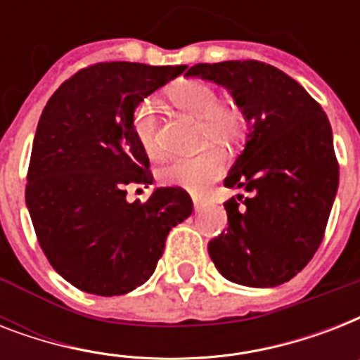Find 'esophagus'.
Listing matches in <instances>:
<instances>
[{
  "label": "esophagus",
  "mask_w": 360,
  "mask_h": 360,
  "mask_svg": "<svg viewBox=\"0 0 360 360\" xmlns=\"http://www.w3.org/2000/svg\"><path fill=\"white\" fill-rule=\"evenodd\" d=\"M192 202H194V209H196V211H200V209H202V205H203L202 198L192 196Z\"/></svg>",
  "instance_id": "esophagus-1"
}]
</instances>
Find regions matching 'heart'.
Masks as SVG:
<instances>
[{"mask_svg": "<svg viewBox=\"0 0 360 360\" xmlns=\"http://www.w3.org/2000/svg\"><path fill=\"white\" fill-rule=\"evenodd\" d=\"M169 101L175 108L200 120V143H220L231 146L243 138L246 120L243 110L233 103L220 101L217 87L209 82L188 78L181 80L168 89ZM132 130L140 146L149 157L162 155L160 143V121L157 106L151 98H143L132 112ZM224 151L219 147L209 146L203 151L191 157H177L160 169V181L164 185L181 186L191 192H203L211 183L224 174Z\"/></svg>", "mask_w": 360, "mask_h": 360, "instance_id": "obj_1", "label": "heart"}]
</instances>
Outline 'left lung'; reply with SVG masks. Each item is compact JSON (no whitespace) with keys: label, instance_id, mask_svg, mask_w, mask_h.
<instances>
[{"label":"left lung","instance_id":"left-lung-1","mask_svg":"<svg viewBox=\"0 0 360 360\" xmlns=\"http://www.w3.org/2000/svg\"><path fill=\"white\" fill-rule=\"evenodd\" d=\"M185 76L230 89L250 124L245 151L224 179L246 196L224 203L228 228L209 240V256L236 284H284L321 245L338 191L329 120L301 84L263 61L198 63Z\"/></svg>","mask_w":360,"mask_h":360}]
</instances>
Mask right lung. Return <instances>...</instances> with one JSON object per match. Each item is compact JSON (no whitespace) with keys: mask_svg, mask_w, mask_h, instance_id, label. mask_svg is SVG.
I'll list each match as a JSON object with an SVG mask.
<instances>
[{"mask_svg":"<svg viewBox=\"0 0 360 360\" xmlns=\"http://www.w3.org/2000/svg\"><path fill=\"white\" fill-rule=\"evenodd\" d=\"M186 67L104 61L80 69L42 110L25 203L37 240L67 282L93 295H123L149 280L169 230L192 213L179 186L127 202L153 181L132 130L138 104Z\"/></svg>","mask_w":360,"mask_h":360,"instance_id":"right-lung-1","label":"right lung"}]
</instances>
